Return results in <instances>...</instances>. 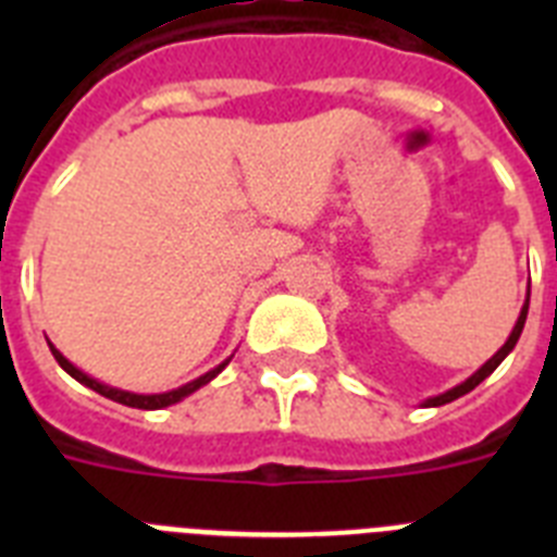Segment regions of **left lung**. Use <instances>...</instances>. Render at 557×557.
<instances>
[{
    "label": "left lung",
    "mask_w": 557,
    "mask_h": 557,
    "mask_svg": "<svg viewBox=\"0 0 557 557\" xmlns=\"http://www.w3.org/2000/svg\"><path fill=\"white\" fill-rule=\"evenodd\" d=\"M528 307H530V298H528V301H524V307H521L519 321H516V326H513V332H510L508 343H505V346H502L499 351H496L494 357H491L488 362H485V366H482L480 371L474 373V376H471V379H466V382H462V385H457V387H451V391H446L444 396H435V398H430V401H426V407H441V405H449V401H455V398H460V396H466V393H469V391H474V387L480 385L482 379H485V376H491V373L496 371V366H499L502 359L508 357V354L513 351V346H516V343H519V334H521V329H524V321H528Z\"/></svg>",
    "instance_id": "1"
}]
</instances>
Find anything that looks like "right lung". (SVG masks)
Masks as SVG:
<instances>
[{
	"mask_svg": "<svg viewBox=\"0 0 557 557\" xmlns=\"http://www.w3.org/2000/svg\"><path fill=\"white\" fill-rule=\"evenodd\" d=\"M49 351H52V357L58 359V366H61L63 371L69 373V376H75L77 382H81V385L91 387V391H97V393H100V396L113 398V401H120V405H125V407H136V410H161V407L175 405V401H181V398H184V396H189V393H195V391H198V387H203L206 382H211V379L218 376V373L225 368V362H223V366H218V368H214V371L203 373V376L195 379V382H189V385L178 387V391L159 393V396H139V393H125V391H116V387L100 385L97 379H91V376H86V373H83V371H77V368L72 366V362H69V359L63 357V354L58 351L55 346H49Z\"/></svg>",
	"mask_w": 557,
	"mask_h": 557,
	"instance_id": "1",
	"label": "right lung"
}]
</instances>
